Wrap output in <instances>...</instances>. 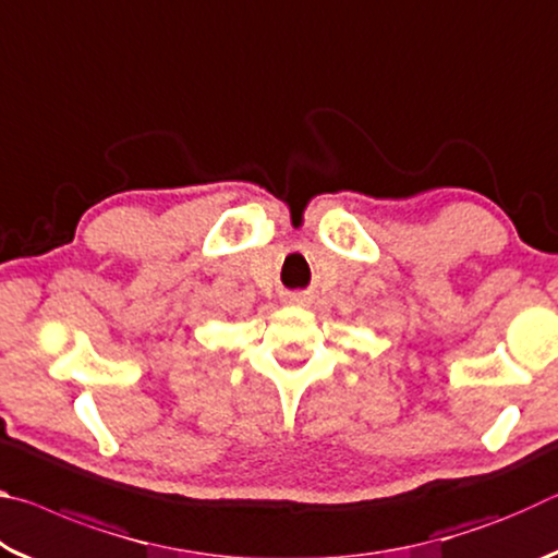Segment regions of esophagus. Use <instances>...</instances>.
Listing matches in <instances>:
<instances>
[{"instance_id": "esophagus-1", "label": "esophagus", "mask_w": 558, "mask_h": 558, "mask_svg": "<svg viewBox=\"0 0 558 558\" xmlns=\"http://www.w3.org/2000/svg\"><path fill=\"white\" fill-rule=\"evenodd\" d=\"M292 300H300V295H292Z\"/></svg>"}]
</instances>
